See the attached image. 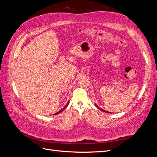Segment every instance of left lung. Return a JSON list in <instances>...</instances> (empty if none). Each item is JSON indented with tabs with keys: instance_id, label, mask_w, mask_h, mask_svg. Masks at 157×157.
<instances>
[{
	"instance_id": "8db88e82",
	"label": "left lung",
	"mask_w": 157,
	"mask_h": 157,
	"mask_svg": "<svg viewBox=\"0 0 157 157\" xmlns=\"http://www.w3.org/2000/svg\"><path fill=\"white\" fill-rule=\"evenodd\" d=\"M95 105H96V107H98L99 109V110H100V111H103V112H105V113H111V112H108V111H105V110H103V109H101V108H99L97 105H96V104H95Z\"/></svg>"
}]
</instances>
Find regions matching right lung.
<instances>
[{
	"mask_svg": "<svg viewBox=\"0 0 157 157\" xmlns=\"http://www.w3.org/2000/svg\"><path fill=\"white\" fill-rule=\"evenodd\" d=\"M69 101H68V103L67 104V105H65V107H63V108L62 109H61V110H60L59 111H58V113H56L55 114V115H57V114H59V113H60L61 112H62V111H63L64 110V109H65L66 107H67V105H68V104H69Z\"/></svg>",
	"mask_w": 157,
	"mask_h": 157,
	"instance_id": "obj_1",
	"label": "right lung"
}]
</instances>
